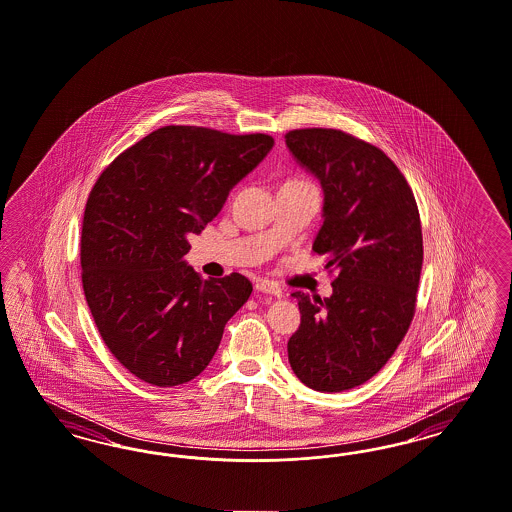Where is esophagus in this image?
<instances>
[{"label":"esophagus","mask_w":512,"mask_h":512,"mask_svg":"<svg viewBox=\"0 0 512 512\" xmlns=\"http://www.w3.org/2000/svg\"><path fill=\"white\" fill-rule=\"evenodd\" d=\"M256 290L265 292V294H273V296H277V298H281V296H283V290H281V286L275 283V281H267V279L258 281V283H256Z\"/></svg>","instance_id":"34e87169"}]
</instances>
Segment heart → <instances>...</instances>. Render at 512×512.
Here are the masks:
<instances>
[{"label":"heart","instance_id":"heart-1","mask_svg":"<svg viewBox=\"0 0 512 512\" xmlns=\"http://www.w3.org/2000/svg\"><path fill=\"white\" fill-rule=\"evenodd\" d=\"M292 182H305V180H302V178H290Z\"/></svg>","mask_w":512,"mask_h":512}]
</instances>
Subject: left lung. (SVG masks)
Here are the masks:
<instances>
[{
  "mask_svg": "<svg viewBox=\"0 0 512 512\" xmlns=\"http://www.w3.org/2000/svg\"><path fill=\"white\" fill-rule=\"evenodd\" d=\"M284 138L321 180L324 222L313 250L338 271L330 298L292 294L302 324L288 340V362L307 387L340 393L378 374L416 315L419 210L404 174L374 144L338 129H294Z\"/></svg>",
  "mask_w": 512,
  "mask_h": 512,
  "instance_id": "8db88e82",
  "label": "left lung"
}]
</instances>
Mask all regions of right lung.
<instances>
[{
  "label": "right lung",
  "mask_w": 512,
  "mask_h": 512,
  "mask_svg": "<svg viewBox=\"0 0 512 512\" xmlns=\"http://www.w3.org/2000/svg\"><path fill=\"white\" fill-rule=\"evenodd\" d=\"M271 148L269 134L167 125L98 176L81 226V283L106 347L136 378L174 387L199 376L247 302L245 275L207 281L182 258Z\"/></svg>",
  "instance_id": "right-lung-1"
}]
</instances>
